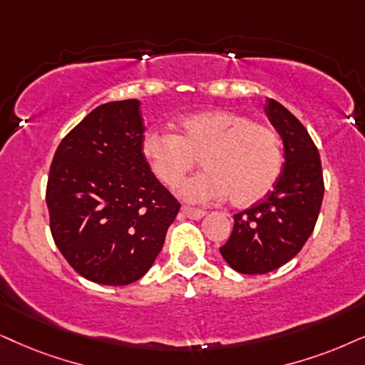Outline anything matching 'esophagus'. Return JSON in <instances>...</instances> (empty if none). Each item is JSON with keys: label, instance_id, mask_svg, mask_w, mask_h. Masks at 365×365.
Here are the masks:
<instances>
[{"label": "esophagus", "instance_id": "esophagus-1", "mask_svg": "<svg viewBox=\"0 0 365 365\" xmlns=\"http://www.w3.org/2000/svg\"><path fill=\"white\" fill-rule=\"evenodd\" d=\"M182 214H185V215L188 217V219H195V220H198V219H202V217L205 215V212L200 210V209H193V207L183 205V207H182Z\"/></svg>", "mask_w": 365, "mask_h": 365}]
</instances>
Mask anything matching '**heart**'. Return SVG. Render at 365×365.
I'll return each instance as SVG.
<instances>
[{
    "label": "heart",
    "mask_w": 365,
    "mask_h": 365,
    "mask_svg": "<svg viewBox=\"0 0 365 365\" xmlns=\"http://www.w3.org/2000/svg\"><path fill=\"white\" fill-rule=\"evenodd\" d=\"M141 151L155 177L167 187H177L200 158L205 172L180 187V195L198 204L227 195L234 205L256 204L273 190L283 168V146L276 129L234 110L182 118L178 135L148 131Z\"/></svg>",
    "instance_id": "obj_1"
}]
</instances>
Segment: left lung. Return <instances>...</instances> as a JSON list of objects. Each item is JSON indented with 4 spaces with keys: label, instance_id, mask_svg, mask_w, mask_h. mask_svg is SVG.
<instances>
[{
    "label": "left lung",
    "instance_id": "8db88e82",
    "mask_svg": "<svg viewBox=\"0 0 365 365\" xmlns=\"http://www.w3.org/2000/svg\"><path fill=\"white\" fill-rule=\"evenodd\" d=\"M264 110L283 140L284 163L264 200L234 215L232 234L220 247L242 274H266L293 259L312 236L324 200L320 155L307 128L278 101L267 99Z\"/></svg>",
    "mask_w": 365,
    "mask_h": 365
}]
</instances>
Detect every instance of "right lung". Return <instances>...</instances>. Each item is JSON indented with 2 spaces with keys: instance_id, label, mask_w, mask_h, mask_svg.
<instances>
[{
  "instance_id": "add662e5",
  "label": "right lung",
  "mask_w": 365,
  "mask_h": 365,
  "mask_svg": "<svg viewBox=\"0 0 365 365\" xmlns=\"http://www.w3.org/2000/svg\"><path fill=\"white\" fill-rule=\"evenodd\" d=\"M140 101L96 108L63 138L47 183L50 230L86 279L124 286L146 274L180 210L143 156Z\"/></svg>"
}]
</instances>
